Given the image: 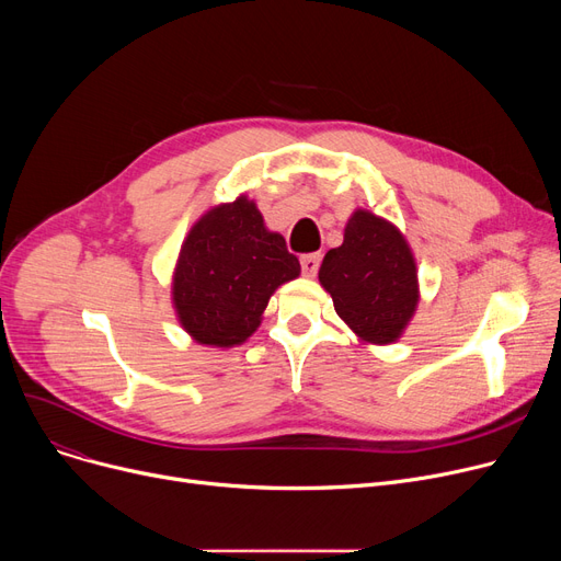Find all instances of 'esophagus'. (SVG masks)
Masks as SVG:
<instances>
[{"label": "esophagus", "mask_w": 561, "mask_h": 561, "mask_svg": "<svg viewBox=\"0 0 561 561\" xmlns=\"http://www.w3.org/2000/svg\"><path fill=\"white\" fill-rule=\"evenodd\" d=\"M300 265H302L305 277H316L318 265H320V254H305V256L300 259Z\"/></svg>", "instance_id": "obj_1"}]
</instances>
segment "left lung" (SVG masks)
Returning <instances> with one entry per match:
<instances>
[{"mask_svg": "<svg viewBox=\"0 0 561 561\" xmlns=\"http://www.w3.org/2000/svg\"><path fill=\"white\" fill-rule=\"evenodd\" d=\"M318 279L364 345L400 341L421 300L416 256L404 233L368 209L352 211L343 243L322 259Z\"/></svg>", "mask_w": 561, "mask_h": 561, "instance_id": "left-lung-1", "label": "left lung"}]
</instances>
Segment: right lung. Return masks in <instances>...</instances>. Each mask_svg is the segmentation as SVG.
I'll use <instances>...</instances> for the list:
<instances>
[{
  "label": "right lung",
  "instance_id": "right-lung-1",
  "mask_svg": "<svg viewBox=\"0 0 561 561\" xmlns=\"http://www.w3.org/2000/svg\"><path fill=\"white\" fill-rule=\"evenodd\" d=\"M300 277L284 236L263 222L256 202L239 195L204 211L188 229L172 271V307L199 345L233 347L261 325L273 293Z\"/></svg>",
  "mask_w": 561,
  "mask_h": 561
}]
</instances>
